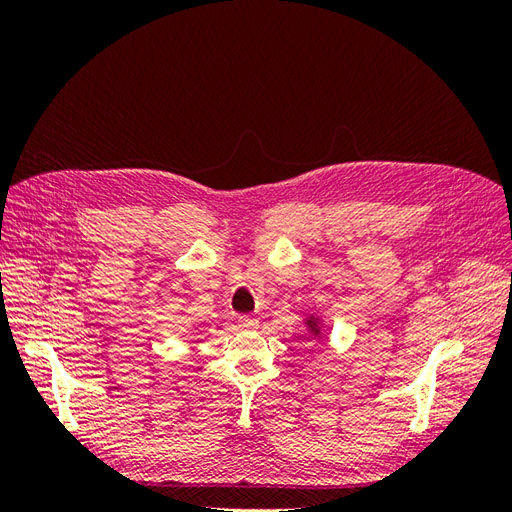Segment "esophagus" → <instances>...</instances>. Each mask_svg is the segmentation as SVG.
Here are the masks:
<instances>
[{"mask_svg":"<svg viewBox=\"0 0 512 512\" xmlns=\"http://www.w3.org/2000/svg\"><path fill=\"white\" fill-rule=\"evenodd\" d=\"M239 327L241 329H245V331H252V329H256L258 327V318L256 316H250V314H245V316H239Z\"/></svg>","mask_w":512,"mask_h":512,"instance_id":"obj_1","label":"esophagus"}]
</instances>
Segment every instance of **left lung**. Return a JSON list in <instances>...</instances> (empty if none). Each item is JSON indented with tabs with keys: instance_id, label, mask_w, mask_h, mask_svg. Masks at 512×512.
Masks as SVG:
<instances>
[{
	"instance_id": "left-lung-1",
	"label": "left lung",
	"mask_w": 512,
	"mask_h": 512,
	"mask_svg": "<svg viewBox=\"0 0 512 512\" xmlns=\"http://www.w3.org/2000/svg\"><path fill=\"white\" fill-rule=\"evenodd\" d=\"M307 324H309V331H312L314 335H318V320L316 318H309Z\"/></svg>"
}]
</instances>
